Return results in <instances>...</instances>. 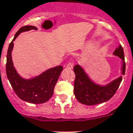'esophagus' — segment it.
<instances>
[{"mask_svg": "<svg viewBox=\"0 0 133 133\" xmlns=\"http://www.w3.org/2000/svg\"><path fill=\"white\" fill-rule=\"evenodd\" d=\"M66 68H68V69H70V70L72 69V68H73V64L71 63H69L67 65Z\"/></svg>", "mask_w": 133, "mask_h": 133, "instance_id": "1", "label": "esophagus"}]
</instances>
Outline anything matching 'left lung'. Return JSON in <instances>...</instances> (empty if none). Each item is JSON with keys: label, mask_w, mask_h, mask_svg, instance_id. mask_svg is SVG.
Instances as JSON below:
<instances>
[{"label": "left lung", "mask_w": 133, "mask_h": 133, "mask_svg": "<svg viewBox=\"0 0 133 133\" xmlns=\"http://www.w3.org/2000/svg\"><path fill=\"white\" fill-rule=\"evenodd\" d=\"M113 55L121 60V75L106 84H99L94 81L80 65L74 67V94L79 103L87 106L102 104L109 101L115 94L122 81V75H124L125 72L124 52L121 46L117 47Z\"/></svg>", "instance_id": "obj_1"}]
</instances>
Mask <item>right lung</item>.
<instances>
[{"label": "right lung", "instance_id": "1", "mask_svg": "<svg viewBox=\"0 0 133 133\" xmlns=\"http://www.w3.org/2000/svg\"><path fill=\"white\" fill-rule=\"evenodd\" d=\"M37 30L35 26H24L17 31L14 39L10 44L7 54L6 75L12 89L19 99L31 104H43L54 94V87L63 70L62 65L51 68L39 75L31 78H24L17 72L12 59V51L15 39L22 32Z\"/></svg>", "mask_w": 133, "mask_h": 133}]
</instances>
